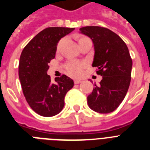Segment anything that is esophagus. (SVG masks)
Segmentation results:
<instances>
[{
	"label": "esophagus",
	"mask_w": 150,
	"mask_h": 150,
	"mask_svg": "<svg viewBox=\"0 0 150 150\" xmlns=\"http://www.w3.org/2000/svg\"><path fill=\"white\" fill-rule=\"evenodd\" d=\"M74 82H75V84H79V83H81V82H82V80L75 79V81H74Z\"/></svg>",
	"instance_id": "34e87169"
}]
</instances>
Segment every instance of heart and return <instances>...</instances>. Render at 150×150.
I'll list each match as a JSON object with an SVG mask.
<instances>
[{
  "label": "heart",
  "instance_id": "obj_1",
  "mask_svg": "<svg viewBox=\"0 0 150 150\" xmlns=\"http://www.w3.org/2000/svg\"><path fill=\"white\" fill-rule=\"evenodd\" d=\"M86 39L88 38H87V37H81L79 41H82L83 40H86ZM61 43V42L58 44V48L60 47ZM86 64L85 63V62H82V61H70V62L67 64V66H66V69H67V71H68V73L69 75L73 76V77L78 78L80 77V76L82 75L83 70H84V68H86Z\"/></svg>",
  "mask_w": 150,
  "mask_h": 150
}]
</instances>
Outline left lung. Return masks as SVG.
Wrapping results in <instances>:
<instances>
[{
    "mask_svg": "<svg viewBox=\"0 0 150 150\" xmlns=\"http://www.w3.org/2000/svg\"><path fill=\"white\" fill-rule=\"evenodd\" d=\"M80 33L91 39L94 46L93 67L102 76L94 85L87 103L93 110L108 114L118 107L125 97L131 82L132 60L122 39L111 30L100 26L80 28Z\"/></svg>",
    "mask_w": 150,
    "mask_h": 150,
    "instance_id": "obj_1",
    "label": "left lung"
}]
</instances>
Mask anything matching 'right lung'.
Instances as JSON below:
<instances>
[{"instance_id": "right-lung-1", "label": "right lung", "mask_w": 150, "mask_h": 150, "mask_svg": "<svg viewBox=\"0 0 150 150\" xmlns=\"http://www.w3.org/2000/svg\"><path fill=\"white\" fill-rule=\"evenodd\" d=\"M75 28L49 27L39 33L22 50L18 76L22 91L32 109L43 117L59 114L64 106L66 93L74 82L65 75L55 78L52 83L47 75L48 64L55 57L57 46L61 38Z\"/></svg>"}]
</instances>
